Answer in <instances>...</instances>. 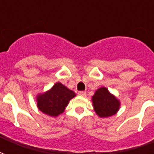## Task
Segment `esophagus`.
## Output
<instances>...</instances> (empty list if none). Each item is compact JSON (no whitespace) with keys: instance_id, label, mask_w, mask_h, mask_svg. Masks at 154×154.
<instances>
[{"instance_id":"34e87169","label":"esophagus","mask_w":154,"mask_h":154,"mask_svg":"<svg viewBox=\"0 0 154 154\" xmlns=\"http://www.w3.org/2000/svg\"><path fill=\"white\" fill-rule=\"evenodd\" d=\"M78 95H80V96L82 97H85L86 96V93L85 91H80L78 92Z\"/></svg>"}]
</instances>
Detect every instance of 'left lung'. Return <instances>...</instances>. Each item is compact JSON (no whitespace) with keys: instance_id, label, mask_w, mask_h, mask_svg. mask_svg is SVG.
<instances>
[{"instance_id":"obj_1","label":"left lung","mask_w":154,"mask_h":154,"mask_svg":"<svg viewBox=\"0 0 154 154\" xmlns=\"http://www.w3.org/2000/svg\"><path fill=\"white\" fill-rule=\"evenodd\" d=\"M92 101L95 112L101 117H110L119 109V101L105 87L97 90Z\"/></svg>"}]
</instances>
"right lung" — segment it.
Listing matches in <instances>:
<instances>
[{
	"label": "right lung",
	"instance_id": "1",
	"mask_svg": "<svg viewBox=\"0 0 154 154\" xmlns=\"http://www.w3.org/2000/svg\"><path fill=\"white\" fill-rule=\"evenodd\" d=\"M75 96L74 92L57 82L50 90L37 97V107L45 114L57 117L64 112L69 101Z\"/></svg>",
	"mask_w": 154,
	"mask_h": 154
}]
</instances>
